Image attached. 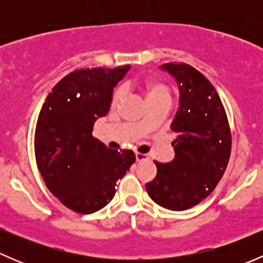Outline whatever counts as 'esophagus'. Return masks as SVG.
<instances>
[{
  "label": "esophagus",
  "instance_id": "obj_1",
  "mask_svg": "<svg viewBox=\"0 0 263 263\" xmlns=\"http://www.w3.org/2000/svg\"><path fill=\"white\" fill-rule=\"evenodd\" d=\"M147 155L141 153H136V161H142V160H147Z\"/></svg>",
  "mask_w": 263,
  "mask_h": 263
}]
</instances>
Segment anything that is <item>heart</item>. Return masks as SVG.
<instances>
[{
  "label": "heart",
  "instance_id": "1",
  "mask_svg": "<svg viewBox=\"0 0 263 263\" xmlns=\"http://www.w3.org/2000/svg\"><path fill=\"white\" fill-rule=\"evenodd\" d=\"M139 89L141 90L148 107H151L154 104H171L173 92H172V87L166 82L159 80V79H148L146 81L140 82ZM123 87H116L112 92V98H110V108L112 109H117L121 105V103L123 102ZM146 126L147 123L145 121L139 123V127H141V128H145Z\"/></svg>",
  "mask_w": 263,
  "mask_h": 263
}]
</instances>
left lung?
I'll return each mask as SVG.
<instances>
[{"instance_id": "8db88e82", "label": "left lung", "mask_w": 263, "mask_h": 263, "mask_svg": "<svg viewBox=\"0 0 263 263\" xmlns=\"http://www.w3.org/2000/svg\"><path fill=\"white\" fill-rule=\"evenodd\" d=\"M179 86V108L172 122L176 156L159 163L156 177L146 183L154 202L183 211L205 200L229 163L232 134L227 112L210 81L187 63H164Z\"/></svg>"}]
</instances>
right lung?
<instances>
[{"mask_svg": "<svg viewBox=\"0 0 263 263\" xmlns=\"http://www.w3.org/2000/svg\"><path fill=\"white\" fill-rule=\"evenodd\" d=\"M128 68L73 71L53 87L39 113L36 165L47 188L75 213L108 205L117 182L136 160L132 150H112L92 136L95 121L108 115L113 87Z\"/></svg>", "mask_w": 263, "mask_h": 263, "instance_id": "obj_1", "label": "right lung"}]
</instances>
